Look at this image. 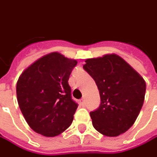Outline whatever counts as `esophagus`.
<instances>
[{
    "label": "esophagus",
    "mask_w": 157,
    "mask_h": 157,
    "mask_svg": "<svg viewBox=\"0 0 157 157\" xmlns=\"http://www.w3.org/2000/svg\"><path fill=\"white\" fill-rule=\"evenodd\" d=\"M80 102L83 104V105H85V98H81L80 99Z\"/></svg>",
    "instance_id": "obj_1"
}]
</instances>
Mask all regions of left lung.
<instances>
[{
    "instance_id": "obj_1",
    "label": "left lung",
    "mask_w": 157,
    "mask_h": 157,
    "mask_svg": "<svg viewBox=\"0 0 157 157\" xmlns=\"http://www.w3.org/2000/svg\"><path fill=\"white\" fill-rule=\"evenodd\" d=\"M85 71L95 80L101 103L90 113L94 128L108 137L124 133L134 124L144 101L142 77L116 55L87 59Z\"/></svg>"
}]
</instances>
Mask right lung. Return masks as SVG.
Returning a JSON list of instances; mask_svg holds the SVG:
<instances>
[{
  "mask_svg": "<svg viewBox=\"0 0 157 157\" xmlns=\"http://www.w3.org/2000/svg\"><path fill=\"white\" fill-rule=\"evenodd\" d=\"M77 60L59 53L43 56L19 76L16 92L19 109L31 129L55 137L72 124L78 103L68 79Z\"/></svg>",
  "mask_w": 157,
  "mask_h": 157,
  "instance_id": "add662e5",
  "label": "right lung"
}]
</instances>
